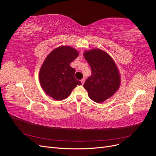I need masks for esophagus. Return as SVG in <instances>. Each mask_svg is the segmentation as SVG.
Here are the masks:
<instances>
[{"label": "esophagus", "mask_w": 156, "mask_h": 156, "mask_svg": "<svg viewBox=\"0 0 156 156\" xmlns=\"http://www.w3.org/2000/svg\"><path fill=\"white\" fill-rule=\"evenodd\" d=\"M81 84H83L84 83V79H82L81 80Z\"/></svg>", "instance_id": "esophagus-1"}]
</instances>
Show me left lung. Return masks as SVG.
Returning a JSON list of instances; mask_svg holds the SVG:
<instances>
[{
    "mask_svg": "<svg viewBox=\"0 0 156 156\" xmlns=\"http://www.w3.org/2000/svg\"><path fill=\"white\" fill-rule=\"evenodd\" d=\"M92 74L84 83L89 98L101 103L114 95L120 84V77L114 60L105 51L92 49L84 52Z\"/></svg>",
    "mask_w": 156,
    "mask_h": 156,
    "instance_id": "left-lung-1",
    "label": "left lung"
}]
</instances>
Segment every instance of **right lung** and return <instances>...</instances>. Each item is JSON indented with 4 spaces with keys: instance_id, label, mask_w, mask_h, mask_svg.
<instances>
[{
    "instance_id": "add662e5",
    "label": "right lung",
    "mask_w": 156,
    "mask_h": 156,
    "mask_svg": "<svg viewBox=\"0 0 156 156\" xmlns=\"http://www.w3.org/2000/svg\"><path fill=\"white\" fill-rule=\"evenodd\" d=\"M78 56L76 49L61 46L52 51L42 64L39 75L41 86L55 100L66 99L74 88L81 84L75 78V69L70 66Z\"/></svg>"
}]
</instances>
